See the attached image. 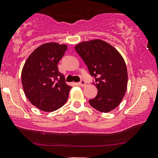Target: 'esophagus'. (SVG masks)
I'll use <instances>...</instances> for the list:
<instances>
[{
	"label": "esophagus",
	"instance_id": "obj_1",
	"mask_svg": "<svg viewBox=\"0 0 158 158\" xmlns=\"http://www.w3.org/2000/svg\"><path fill=\"white\" fill-rule=\"evenodd\" d=\"M78 85L80 86H84L86 85V82H85V81H84V80H81L80 82H79V83H78Z\"/></svg>",
	"mask_w": 158,
	"mask_h": 158
}]
</instances>
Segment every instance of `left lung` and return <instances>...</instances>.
<instances>
[{
	"mask_svg": "<svg viewBox=\"0 0 158 158\" xmlns=\"http://www.w3.org/2000/svg\"><path fill=\"white\" fill-rule=\"evenodd\" d=\"M75 49L88 67L97 95L89 104L98 111L114 110L123 99L128 84L126 63L114 47L102 40L82 42Z\"/></svg>",
	"mask_w": 158,
	"mask_h": 158,
	"instance_id": "left-lung-1",
	"label": "left lung"
}]
</instances>
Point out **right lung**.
<instances>
[{
	"label": "right lung",
	"instance_id": "add662e5",
	"mask_svg": "<svg viewBox=\"0 0 158 158\" xmlns=\"http://www.w3.org/2000/svg\"><path fill=\"white\" fill-rule=\"evenodd\" d=\"M67 46L49 42L38 47L27 59L21 79L23 90L32 105L43 111H54L64 105L72 87L65 83L57 64Z\"/></svg>",
	"mask_w": 158,
	"mask_h": 158
}]
</instances>
